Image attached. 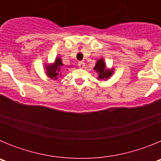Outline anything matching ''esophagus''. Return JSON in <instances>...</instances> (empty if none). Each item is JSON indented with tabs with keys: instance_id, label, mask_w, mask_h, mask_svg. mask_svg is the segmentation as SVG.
Returning a JSON list of instances; mask_svg holds the SVG:
<instances>
[{
	"instance_id": "esophagus-1",
	"label": "esophagus",
	"mask_w": 161,
	"mask_h": 161,
	"mask_svg": "<svg viewBox=\"0 0 161 161\" xmlns=\"http://www.w3.org/2000/svg\"><path fill=\"white\" fill-rule=\"evenodd\" d=\"M78 66L80 67V68H84V67L85 66V62H83V61H80V62H78Z\"/></svg>"
}]
</instances>
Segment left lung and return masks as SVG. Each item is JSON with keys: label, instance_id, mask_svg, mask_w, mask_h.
<instances>
[{"label": "left lung", "instance_id": "1", "mask_svg": "<svg viewBox=\"0 0 161 161\" xmlns=\"http://www.w3.org/2000/svg\"><path fill=\"white\" fill-rule=\"evenodd\" d=\"M93 69L98 73V80L108 79L113 73V70L106 69L103 59H100L99 60H97Z\"/></svg>", "mask_w": 161, "mask_h": 161}]
</instances>
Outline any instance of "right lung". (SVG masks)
Listing matches in <instances>:
<instances>
[{"label": "right lung", "mask_w": 161, "mask_h": 161, "mask_svg": "<svg viewBox=\"0 0 161 161\" xmlns=\"http://www.w3.org/2000/svg\"><path fill=\"white\" fill-rule=\"evenodd\" d=\"M62 61L59 57L55 59V63L52 65H47L46 66V70H47V75L52 79H57V76H59V72L60 71L61 67L63 66Z\"/></svg>", "instance_id": "right-lung-1"}]
</instances>
